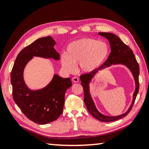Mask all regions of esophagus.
Returning a JSON list of instances; mask_svg holds the SVG:
<instances>
[{"label": "esophagus", "mask_w": 149, "mask_h": 149, "mask_svg": "<svg viewBox=\"0 0 149 149\" xmlns=\"http://www.w3.org/2000/svg\"><path fill=\"white\" fill-rule=\"evenodd\" d=\"M72 81L74 82V83H78L79 81V78L77 77H74L72 78Z\"/></svg>", "instance_id": "obj_1"}]
</instances>
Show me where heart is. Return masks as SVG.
Segmentation results:
<instances>
[{
    "instance_id": "heart-1",
    "label": "heart",
    "mask_w": 149,
    "mask_h": 149,
    "mask_svg": "<svg viewBox=\"0 0 149 149\" xmlns=\"http://www.w3.org/2000/svg\"><path fill=\"white\" fill-rule=\"evenodd\" d=\"M109 45L106 42L93 38H82L69 44L66 54L61 56V63L66 72L74 73L76 65L81 70L89 74L97 70L108 58Z\"/></svg>"
}]
</instances>
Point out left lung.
Segmentation results:
<instances>
[{"label": "left lung", "mask_w": 149, "mask_h": 149, "mask_svg": "<svg viewBox=\"0 0 149 149\" xmlns=\"http://www.w3.org/2000/svg\"><path fill=\"white\" fill-rule=\"evenodd\" d=\"M102 36L109 41L111 47V52L108 58L104 64L97 70L89 73L87 74L82 75L80 76L81 85L84 90V101L88 111L98 120L104 122H113L121 119L127 115L130 112L132 106L134 103L136 98L139 91V74H140V67L136 59L132 50L129 47L126 45L115 34L111 33H99ZM122 64L126 66L132 73L135 81V90L133 96V100L127 111L124 113L117 116H107L101 113L97 109L94 101L91 97L89 90V84L93 78L97 73L102 69L108 68L112 65Z\"/></svg>", "instance_id": "left-lung-1"}]
</instances>
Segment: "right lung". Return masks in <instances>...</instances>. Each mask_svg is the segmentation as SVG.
<instances>
[{
	"label": "right lung",
	"mask_w": 149,
	"mask_h": 149,
	"mask_svg": "<svg viewBox=\"0 0 149 149\" xmlns=\"http://www.w3.org/2000/svg\"><path fill=\"white\" fill-rule=\"evenodd\" d=\"M55 45L51 36L34 41L18 54L11 73L15 102L28 118L38 124H47L59 118L63 113L65 92L72 83L70 78H63L56 74L45 87L31 90L25 83L24 71L34 56L59 60Z\"/></svg>",
	"instance_id": "obj_1"
}]
</instances>
